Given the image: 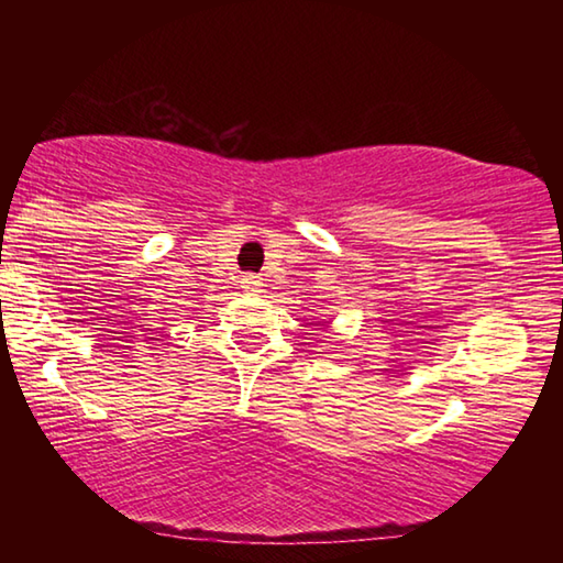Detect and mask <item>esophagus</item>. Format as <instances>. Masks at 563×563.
Wrapping results in <instances>:
<instances>
[{
	"mask_svg": "<svg viewBox=\"0 0 563 563\" xmlns=\"http://www.w3.org/2000/svg\"><path fill=\"white\" fill-rule=\"evenodd\" d=\"M241 288H243L245 292H251V295H258V292L263 290V278H261V275L245 273L243 278H241Z\"/></svg>",
	"mask_w": 563,
	"mask_h": 563,
	"instance_id": "1",
	"label": "esophagus"
}]
</instances>
